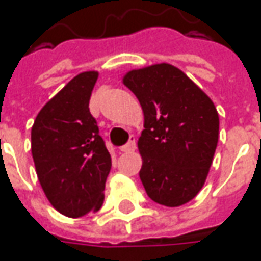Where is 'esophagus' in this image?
<instances>
[{"instance_id":"34e87169","label":"esophagus","mask_w":261,"mask_h":261,"mask_svg":"<svg viewBox=\"0 0 261 261\" xmlns=\"http://www.w3.org/2000/svg\"><path fill=\"white\" fill-rule=\"evenodd\" d=\"M134 149H136V139H134V136H131L128 143L121 147V152H133Z\"/></svg>"}]
</instances>
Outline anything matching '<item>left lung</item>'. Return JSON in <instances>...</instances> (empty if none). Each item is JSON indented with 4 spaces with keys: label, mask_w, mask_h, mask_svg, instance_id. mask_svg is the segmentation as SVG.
<instances>
[{
    "label": "left lung",
    "mask_w": 261,
    "mask_h": 261,
    "mask_svg": "<svg viewBox=\"0 0 261 261\" xmlns=\"http://www.w3.org/2000/svg\"><path fill=\"white\" fill-rule=\"evenodd\" d=\"M144 114L140 179L153 201L176 207L204 186L219 139L210 97L171 64L131 70L122 79Z\"/></svg>",
    "instance_id": "obj_1"
}]
</instances>
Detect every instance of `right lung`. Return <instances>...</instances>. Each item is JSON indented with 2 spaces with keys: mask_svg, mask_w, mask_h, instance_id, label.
Returning a JSON list of instances; mask_svg holds the SVG:
<instances>
[{
  "mask_svg": "<svg viewBox=\"0 0 261 261\" xmlns=\"http://www.w3.org/2000/svg\"><path fill=\"white\" fill-rule=\"evenodd\" d=\"M97 71L75 75L40 109L32 127V156L49 203L68 218L97 212L111 171L89 100Z\"/></svg>",
  "mask_w": 261,
  "mask_h": 261,
  "instance_id": "right-lung-1",
  "label": "right lung"
}]
</instances>
